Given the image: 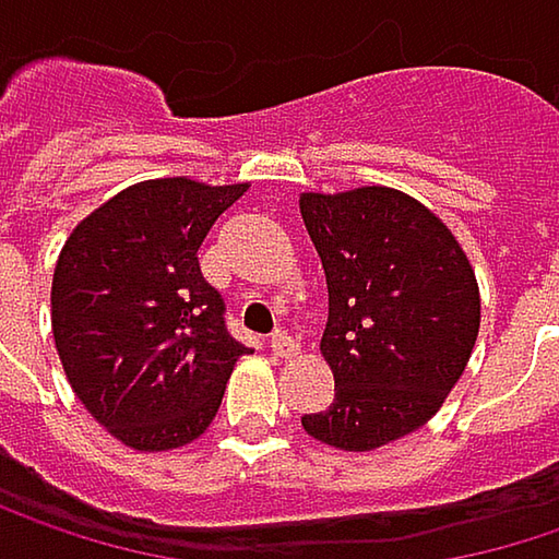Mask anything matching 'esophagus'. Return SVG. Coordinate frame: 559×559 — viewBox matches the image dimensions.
I'll list each match as a JSON object with an SVG mask.
<instances>
[{
	"mask_svg": "<svg viewBox=\"0 0 559 559\" xmlns=\"http://www.w3.org/2000/svg\"><path fill=\"white\" fill-rule=\"evenodd\" d=\"M269 345H272L275 358H284V361H287V358H297V355H300V342H297L294 335H287L284 330L275 332Z\"/></svg>",
	"mask_w": 559,
	"mask_h": 559,
	"instance_id": "esophagus-1",
	"label": "esophagus"
}]
</instances>
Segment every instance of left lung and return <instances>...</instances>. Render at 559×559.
Instances as JSON below:
<instances>
[{
    "label": "left lung",
    "instance_id": "left-lung-1",
    "mask_svg": "<svg viewBox=\"0 0 559 559\" xmlns=\"http://www.w3.org/2000/svg\"><path fill=\"white\" fill-rule=\"evenodd\" d=\"M300 217L330 287L320 338L335 381L304 429L338 451H374L423 429L461 381L480 287L457 236L423 201L386 185L304 191Z\"/></svg>",
    "mask_w": 559,
    "mask_h": 559
}]
</instances>
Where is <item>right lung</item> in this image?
<instances>
[{
    "label": "right lung",
    "instance_id": "1",
    "mask_svg": "<svg viewBox=\"0 0 559 559\" xmlns=\"http://www.w3.org/2000/svg\"><path fill=\"white\" fill-rule=\"evenodd\" d=\"M249 181H136L67 236L50 326L79 403L133 451H173L214 423L249 352L224 326L198 249Z\"/></svg>",
    "mask_w": 559,
    "mask_h": 559
}]
</instances>
